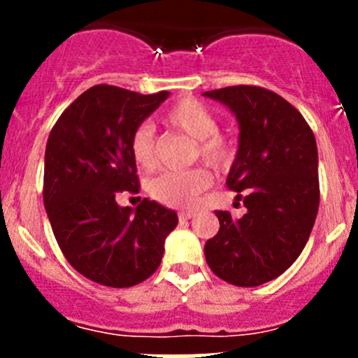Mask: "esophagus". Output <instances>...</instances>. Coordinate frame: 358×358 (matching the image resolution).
I'll use <instances>...</instances> for the list:
<instances>
[{
    "label": "esophagus",
    "instance_id": "obj_1",
    "mask_svg": "<svg viewBox=\"0 0 358 358\" xmlns=\"http://www.w3.org/2000/svg\"><path fill=\"white\" fill-rule=\"evenodd\" d=\"M194 216H196V211H180L178 213V218L182 220V222H185V220H192Z\"/></svg>",
    "mask_w": 358,
    "mask_h": 358
}]
</instances>
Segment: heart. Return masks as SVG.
I'll return each instance as SVG.
<instances>
[{"label": "heart", "instance_id": "1", "mask_svg": "<svg viewBox=\"0 0 358 358\" xmlns=\"http://www.w3.org/2000/svg\"><path fill=\"white\" fill-rule=\"evenodd\" d=\"M166 126L196 140V159H202L215 169H227L236 157L232 138L220 131V119L206 103L196 99H182L171 106L162 117ZM135 164L143 171H154L157 166L156 131L150 124L136 126L129 142ZM211 169L196 166L189 171L164 173L149 183L154 201L169 208H192L204 190L213 185Z\"/></svg>", "mask_w": 358, "mask_h": 358}]
</instances>
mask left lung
<instances>
[{"mask_svg": "<svg viewBox=\"0 0 358 358\" xmlns=\"http://www.w3.org/2000/svg\"><path fill=\"white\" fill-rule=\"evenodd\" d=\"M237 115L241 140L227 187L248 213L216 211L220 230L204 246L215 275L239 287L275 279L296 262L319 211V161L312 128L270 90L237 85L204 92Z\"/></svg>", "mask_w": 358, "mask_h": 358, "instance_id": "left-lung-1", "label": "left lung"}]
</instances>
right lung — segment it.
I'll return each instance as SVG.
<instances>
[{"mask_svg":"<svg viewBox=\"0 0 358 358\" xmlns=\"http://www.w3.org/2000/svg\"><path fill=\"white\" fill-rule=\"evenodd\" d=\"M96 85L60 114L45 150L43 201L60 251L83 277L107 287L149 279L178 223L171 209L143 199L133 211L115 202L138 194L129 142L140 122L168 99Z\"/></svg>","mask_w":358,"mask_h":358,"instance_id":"add662e5","label":"right lung"}]
</instances>
